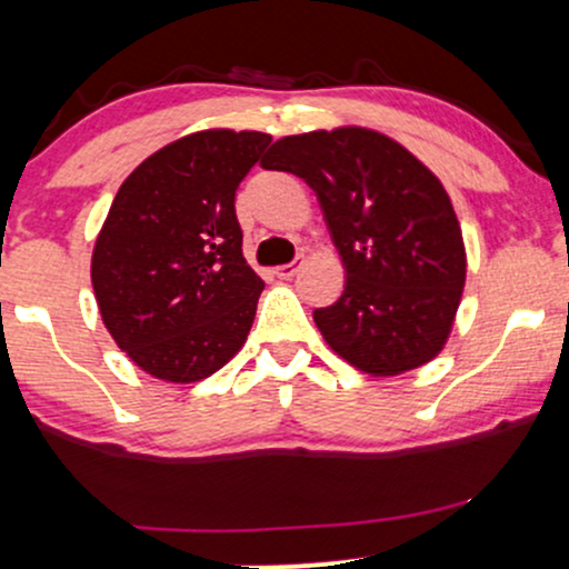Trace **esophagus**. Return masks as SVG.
Here are the masks:
<instances>
[{
    "label": "esophagus",
    "instance_id": "esophagus-1",
    "mask_svg": "<svg viewBox=\"0 0 569 569\" xmlns=\"http://www.w3.org/2000/svg\"><path fill=\"white\" fill-rule=\"evenodd\" d=\"M297 270H299V264H297V262L280 264V267H276V276H278L280 280H289V278L297 276Z\"/></svg>",
    "mask_w": 569,
    "mask_h": 569
}]
</instances>
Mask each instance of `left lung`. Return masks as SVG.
<instances>
[{
	"instance_id": "8db88e82",
	"label": "left lung",
	"mask_w": 569,
	"mask_h": 569,
	"mask_svg": "<svg viewBox=\"0 0 569 569\" xmlns=\"http://www.w3.org/2000/svg\"><path fill=\"white\" fill-rule=\"evenodd\" d=\"M262 166L316 189L342 257V297L312 312L326 345L371 377L433 361L452 335L468 270L439 176L396 139L361 126L286 136Z\"/></svg>"
}]
</instances>
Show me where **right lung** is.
I'll return each mask as SVG.
<instances>
[{"label": "right lung", "mask_w": 569, "mask_h": 569, "mask_svg": "<svg viewBox=\"0 0 569 569\" xmlns=\"http://www.w3.org/2000/svg\"><path fill=\"white\" fill-rule=\"evenodd\" d=\"M270 141L259 130H198L117 189L90 280L117 348L154 380L200 382L246 345L264 280L243 257L234 189Z\"/></svg>", "instance_id": "add662e5"}]
</instances>
